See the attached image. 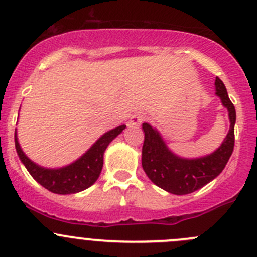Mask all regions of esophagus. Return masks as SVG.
<instances>
[{
  "instance_id": "34e87169",
  "label": "esophagus",
  "mask_w": 257,
  "mask_h": 257,
  "mask_svg": "<svg viewBox=\"0 0 257 257\" xmlns=\"http://www.w3.org/2000/svg\"><path fill=\"white\" fill-rule=\"evenodd\" d=\"M144 120L145 115H142V113H136V115H134L130 118V126H140Z\"/></svg>"
}]
</instances>
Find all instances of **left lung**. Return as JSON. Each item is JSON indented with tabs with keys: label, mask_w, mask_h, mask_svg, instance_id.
<instances>
[{
	"label": "left lung",
	"mask_w": 257,
	"mask_h": 257,
	"mask_svg": "<svg viewBox=\"0 0 257 257\" xmlns=\"http://www.w3.org/2000/svg\"><path fill=\"white\" fill-rule=\"evenodd\" d=\"M216 95L227 108L230 130L218 149L212 154L196 159H185L167 147L164 137L149 123H142L145 141L142 146V169L156 186L174 195H186L201 189L225 169L235 145V106L230 101L225 85L215 81Z\"/></svg>",
	"instance_id": "1"
}]
</instances>
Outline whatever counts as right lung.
Instances as JSON below:
<instances>
[{
	"label": "right lung",
	"mask_w": 257,
	"mask_h": 257,
	"mask_svg": "<svg viewBox=\"0 0 257 257\" xmlns=\"http://www.w3.org/2000/svg\"><path fill=\"white\" fill-rule=\"evenodd\" d=\"M125 128L126 126L122 125L105 132L80 159L67 166L58 167V169H46L30 160L20 146L16 130H15V146L21 162L25 165L30 175L41 186L53 194H76L88 189L97 181L103 166V154L106 149L110 142Z\"/></svg>",
	"instance_id": "add662e5"
}]
</instances>
